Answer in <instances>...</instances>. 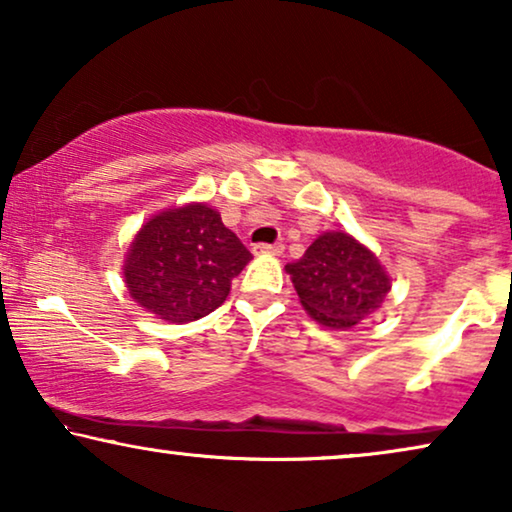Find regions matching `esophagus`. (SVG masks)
I'll return each instance as SVG.
<instances>
[{
    "instance_id": "esophagus-1",
    "label": "esophagus",
    "mask_w": 512,
    "mask_h": 512,
    "mask_svg": "<svg viewBox=\"0 0 512 512\" xmlns=\"http://www.w3.org/2000/svg\"><path fill=\"white\" fill-rule=\"evenodd\" d=\"M285 250V245L283 243H257V245H252V252H255V255H281V252Z\"/></svg>"
}]
</instances>
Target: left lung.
<instances>
[{"label": "left lung", "instance_id": "obj_1", "mask_svg": "<svg viewBox=\"0 0 512 512\" xmlns=\"http://www.w3.org/2000/svg\"><path fill=\"white\" fill-rule=\"evenodd\" d=\"M285 271L306 313L332 330L370 318L391 290V278L374 252L346 231L320 234Z\"/></svg>", "mask_w": 512, "mask_h": 512}]
</instances>
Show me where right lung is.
<instances>
[{
    "label": "right lung",
    "instance_id": "right-lung-1",
    "mask_svg": "<svg viewBox=\"0 0 512 512\" xmlns=\"http://www.w3.org/2000/svg\"><path fill=\"white\" fill-rule=\"evenodd\" d=\"M250 260L215 208L189 203L142 224L128 248L124 278L142 309L168 323H189L227 299L231 281Z\"/></svg>",
    "mask_w": 512,
    "mask_h": 512
}]
</instances>
